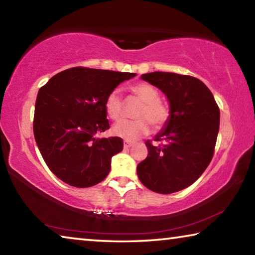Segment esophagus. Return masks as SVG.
Wrapping results in <instances>:
<instances>
[{
    "label": "esophagus",
    "instance_id": "esophagus-1",
    "mask_svg": "<svg viewBox=\"0 0 255 255\" xmlns=\"http://www.w3.org/2000/svg\"><path fill=\"white\" fill-rule=\"evenodd\" d=\"M132 145H133L132 141H129V140H125V141H124V147H125V148H129V147H131Z\"/></svg>",
    "mask_w": 255,
    "mask_h": 255
}]
</instances>
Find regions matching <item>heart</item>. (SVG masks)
Segmentation results:
<instances>
[{
    "mask_svg": "<svg viewBox=\"0 0 255 255\" xmlns=\"http://www.w3.org/2000/svg\"><path fill=\"white\" fill-rule=\"evenodd\" d=\"M131 93L143 102L136 111V120H123L116 124L112 132L116 136L132 141L146 136L150 131V124L155 128H161L170 117V110L159 100L158 92L154 86L139 83L131 86ZM107 115L112 120H119L123 115V100L118 91L108 94L105 102Z\"/></svg>",
    "mask_w": 255,
    "mask_h": 255,
    "instance_id": "obj_1",
    "label": "heart"
}]
</instances>
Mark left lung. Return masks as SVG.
Listing matches in <instances>:
<instances>
[{
	"mask_svg": "<svg viewBox=\"0 0 255 255\" xmlns=\"http://www.w3.org/2000/svg\"><path fill=\"white\" fill-rule=\"evenodd\" d=\"M141 80L165 94L170 117L154 140L146 141L148 155L137 165L146 188L169 195L191 185L209 165L219 130L221 112L213 93L193 76L152 72Z\"/></svg>",
	"mask_w": 255,
	"mask_h": 255,
	"instance_id": "8db88e82",
	"label": "left lung"
}]
</instances>
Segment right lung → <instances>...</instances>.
<instances>
[{
	"label": "right lung",
	"instance_id": "right-lung-1",
	"mask_svg": "<svg viewBox=\"0 0 255 255\" xmlns=\"http://www.w3.org/2000/svg\"><path fill=\"white\" fill-rule=\"evenodd\" d=\"M135 73L68 68L54 75L38 92L33 135L49 170L76 188L100 183L109 174L111 158L122 152L119 137L98 138L109 129L108 94Z\"/></svg>",
	"mask_w": 255,
	"mask_h": 255
}]
</instances>
